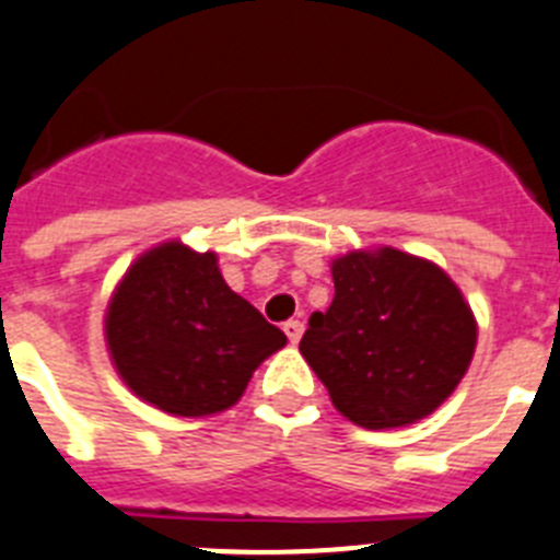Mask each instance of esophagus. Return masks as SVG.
Listing matches in <instances>:
<instances>
[{
  "mask_svg": "<svg viewBox=\"0 0 560 560\" xmlns=\"http://www.w3.org/2000/svg\"><path fill=\"white\" fill-rule=\"evenodd\" d=\"M283 331H285V335H289L291 343H300V337H303V323H300V320H289L283 326Z\"/></svg>",
  "mask_w": 560,
  "mask_h": 560,
  "instance_id": "esophagus-1",
  "label": "esophagus"
}]
</instances>
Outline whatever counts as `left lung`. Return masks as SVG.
I'll return each mask as SVG.
<instances>
[{
	"label": "left lung",
	"instance_id": "obj_1",
	"mask_svg": "<svg viewBox=\"0 0 560 560\" xmlns=\"http://www.w3.org/2000/svg\"><path fill=\"white\" fill-rule=\"evenodd\" d=\"M335 300L308 317L300 354L354 427L400 429L457 389L478 320L438 262L400 248H354L331 260Z\"/></svg>",
	"mask_w": 560,
	"mask_h": 560
}]
</instances>
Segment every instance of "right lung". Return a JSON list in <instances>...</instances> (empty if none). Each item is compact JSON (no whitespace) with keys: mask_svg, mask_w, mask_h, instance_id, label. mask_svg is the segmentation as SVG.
Here are the masks:
<instances>
[{"mask_svg":"<svg viewBox=\"0 0 560 560\" xmlns=\"http://www.w3.org/2000/svg\"><path fill=\"white\" fill-rule=\"evenodd\" d=\"M110 363L133 395L174 418L237 404L285 335L231 291L214 252L165 240L128 266L105 308Z\"/></svg>","mask_w":560,"mask_h":560,"instance_id":"obj_1","label":"right lung"}]
</instances>
